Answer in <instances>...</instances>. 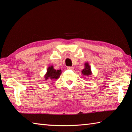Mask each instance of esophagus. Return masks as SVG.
I'll use <instances>...</instances> for the list:
<instances>
[{
  "mask_svg": "<svg viewBox=\"0 0 132 132\" xmlns=\"http://www.w3.org/2000/svg\"><path fill=\"white\" fill-rule=\"evenodd\" d=\"M67 69H68V70H74V68L73 67H68V68H67Z\"/></svg>",
  "mask_w": 132,
  "mask_h": 132,
  "instance_id": "esophagus-1",
  "label": "esophagus"
}]
</instances>
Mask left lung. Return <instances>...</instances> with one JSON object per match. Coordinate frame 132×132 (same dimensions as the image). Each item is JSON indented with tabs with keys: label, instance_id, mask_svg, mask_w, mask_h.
Instances as JSON below:
<instances>
[{
	"label": "left lung",
	"instance_id": "obj_1",
	"mask_svg": "<svg viewBox=\"0 0 132 132\" xmlns=\"http://www.w3.org/2000/svg\"><path fill=\"white\" fill-rule=\"evenodd\" d=\"M82 74L83 77H89L92 75V71L91 69V66L88 62L85 63V68L82 70Z\"/></svg>",
	"mask_w": 132,
	"mask_h": 132
}]
</instances>
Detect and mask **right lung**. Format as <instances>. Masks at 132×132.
Instances as JSON below:
<instances>
[{
	"label": "right lung",
	"instance_id": "1",
	"mask_svg": "<svg viewBox=\"0 0 132 132\" xmlns=\"http://www.w3.org/2000/svg\"><path fill=\"white\" fill-rule=\"evenodd\" d=\"M62 73L61 70H55L54 69L53 65L50 66L47 69L46 74H45L44 77L45 79H57L60 78V75Z\"/></svg>",
	"mask_w": 132,
	"mask_h": 132
}]
</instances>
